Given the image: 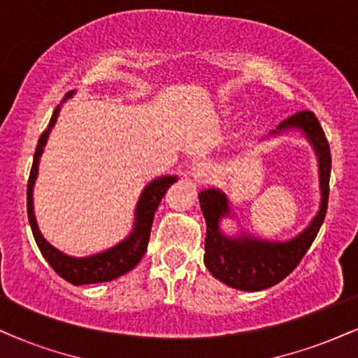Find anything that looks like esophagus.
Segmentation results:
<instances>
[{"instance_id":"34e87169","label":"esophagus","mask_w":358,"mask_h":358,"mask_svg":"<svg viewBox=\"0 0 358 358\" xmlns=\"http://www.w3.org/2000/svg\"><path fill=\"white\" fill-rule=\"evenodd\" d=\"M210 175V165L207 162H196L192 166V176L195 180H203Z\"/></svg>"}]
</instances>
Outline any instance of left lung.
Wrapping results in <instances>:
<instances>
[{"label": "left lung", "mask_w": 358, "mask_h": 358, "mask_svg": "<svg viewBox=\"0 0 358 358\" xmlns=\"http://www.w3.org/2000/svg\"><path fill=\"white\" fill-rule=\"evenodd\" d=\"M299 129L318 158L320 190L322 202L320 208L303 232L293 239L274 242L257 239L250 234L241 232L239 236H225L220 229V220L231 215V202L219 188H208L199 193L207 237H205L203 262L212 276L224 285L241 291H261L282 281L299 264L306 250L313 244L316 234L322 227L327 215L328 195H330L331 155L327 138L318 119L311 110H301L282 121L269 136Z\"/></svg>", "instance_id": "obj_1"}]
</instances>
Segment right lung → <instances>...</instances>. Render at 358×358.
Listing matches in <instances>:
<instances>
[{
  "instance_id": "1",
  "label": "right lung",
  "mask_w": 358,
  "mask_h": 358,
  "mask_svg": "<svg viewBox=\"0 0 358 358\" xmlns=\"http://www.w3.org/2000/svg\"><path fill=\"white\" fill-rule=\"evenodd\" d=\"M72 94V92H71ZM67 94L65 97H71ZM65 101V99H64ZM60 106L53 110L48 127L43 131V134L38 139L36 145L35 156H34V165H31L30 178H28V190H27V210H28V220H30L31 232H34L35 242L38 245L42 256L47 259L48 264L52 266L59 276H62L65 281H69L73 286L80 285H92V282H106L113 281L122 274L129 273L134 266L141 261L148 249V241H150L151 225H153L155 212L158 208L159 202H162L163 195H165L168 188L173 185L176 176L166 175L158 176V178L151 180L143 190L141 196H139L136 203V210H134V225L133 231L126 239H122L119 244L113 245V248L102 250V252L92 254V256L85 257H73L67 256L62 250L48 242L40 232L38 224H36V217L34 210V187L35 180L38 176V163L40 156L43 153V148L47 145L48 134H50L52 127L55 126L57 117H59Z\"/></svg>"
}]
</instances>
